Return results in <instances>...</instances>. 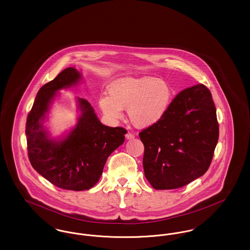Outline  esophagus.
I'll list each match as a JSON object with an SVG mask.
<instances>
[{
  "label": "esophagus",
  "instance_id": "34e87169",
  "mask_svg": "<svg viewBox=\"0 0 250 250\" xmlns=\"http://www.w3.org/2000/svg\"><path fill=\"white\" fill-rule=\"evenodd\" d=\"M125 138H126L127 140H132V139H134V138H135V136H134L132 133H129V132H128V133L125 135Z\"/></svg>",
  "mask_w": 250,
  "mask_h": 250
}]
</instances>
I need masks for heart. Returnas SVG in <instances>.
<instances>
[{
    "label": "heart",
    "mask_w": 250,
    "mask_h": 250,
    "mask_svg": "<svg viewBox=\"0 0 250 250\" xmlns=\"http://www.w3.org/2000/svg\"><path fill=\"white\" fill-rule=\"evenodd\" d=\"M107 94L98 101L107 118L121 119L122 108H127L131 123L140 128L155 125L163 119L172 98L169 85L153 77L119 79L107 87Z\"/></svg>",
    "instance_id": "obj_1"
}]
</instances>
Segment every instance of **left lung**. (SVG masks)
I'll return each mask as SVG.
<instances>
[{
	"mask_svg": "<svg viewBox=\"0 0 250 250\" xmlns=\"http://www.w3.org/2000/svg\"><path fill=\"white\" fill-rule=\"evenodd\" d=\"M139 136L144 174L155 189H175L201 177L211 165L219 136L211 92L203 84L183 90L163 119Z\"/></svg>",
	"mask_w": 250,
	"mask_h": 250,
	"instance_id": "obj_1",
	"label": "left lung"
}]
</instances>
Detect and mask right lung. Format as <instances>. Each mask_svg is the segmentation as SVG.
<instances>
[{
	"mask_svg": "<svg viewBox=\"0 0 250 250\" xmlns=\"http://www.w3.org/2000/svg\"><path fill=\"white\" fill-rule=\"evenodd\" d=\"M81 79L77 69L68 67L43 85L36 95L26 122L29 160L33 167L55 187L66 190L92 188L99 181L107 157L125 142L124 127L103 125L91 104L79 98L82 115L77 126L62 142L49 140L41 121L54 97L62 88Z\"/></svg>",
	"mask_w": 250,
	"mask_h": 250,
	"instance_id": "add662e5",
	"label": "right lung"
}]
</instances>
